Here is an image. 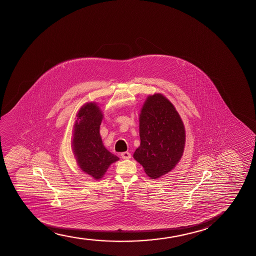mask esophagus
<instances>
[{"instance_id":"esophagus-1","label":"esophagus","mask_w":256,"mask_h":256,"mask_svg":"<svg viewBox=\"0 0 256 256\" xmlns=\"http://www.w3.org/2000/svg\"><path fill=\"white\" fill-rule=\"evenodd\" d=\"M120 156H122V158L123 159H130V158H131V154H130V152H123V153L120 154Z\"/></svg>"}]
</instances>
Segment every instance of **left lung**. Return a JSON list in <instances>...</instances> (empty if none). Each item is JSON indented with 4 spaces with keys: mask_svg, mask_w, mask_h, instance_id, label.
<instances>
[{
    "mask_svg": "<svg viewBox=\"0 0 256 256\" xmlns=\"http://www.w3.org/2000/svg\"><path fill=\"white\" fill-rule=\"evenodd\" d=\"M140 144L134 158L150 178L175 168L186 145V130L175 106L161 94L150 95L139 117Z\"/></svg>",
    "mask_w": 256,
    "mask_h": 256,
    "instance_id": "obj_1",
    "label": "left lung"
}]
</instances>
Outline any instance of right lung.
<instances>
[{
	"mask_svg": "<svg viewBox=\"0 0 256 256\" xmlns=\"http://www.w3.org/2000/svg\"><path fill=\"white\" fill-rule=\"evenodd\" d=\"M76 116L72 140L74 156L80 168L98 180L119 158L103 145L100 134L103 114L95 102L82 106Z\"/></svg>",
	"mask_w": 256,
	"mask_h": 256,
	"instance_id": "obj_1",
	"label": "right lung"
}]
</instances>
